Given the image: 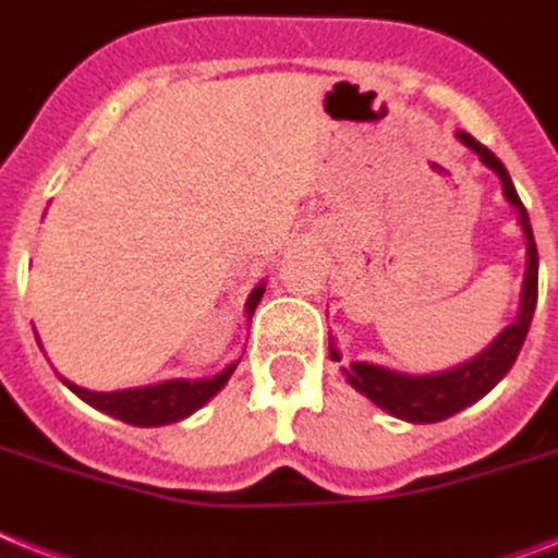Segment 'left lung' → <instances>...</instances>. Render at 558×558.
I'll list each match as a JSON object with an SVG mask.
<instances>
[{
    "label": "left lung",
    "mask_w": 558,
    "mask_h": 558,
    "mask_svg": "<svg viewBox=\"0 0 558 558\" xmlns=\"http://www.w3.org/2000/svg\"><path fill=\"white\" fill-rule=\"evenodd\" d=\"M459 140L468 148L478 154V160L499 174L501 189H505L507 203L519 211V226H522L524 240H527V269H524L522 283V303H519V318L507 326L505 332L496 341L475 355L473 361L452 366L447 373L433 375H404L387 366L366 364V361H352L350 369H343L347 381L366 396L373 404L387 410L389 415H396L401 421H412V424H433V421H444L461 412L464 407L475 404L478 398H484L496 384L510 373L515 355L522 350L524 338H527L530 320L536 312L538 298V252L536 240H533V229H530L527 208L522 206L519 194L513 189V180L501 166V160L487 146H482L478 140L470 137L468 131H459ZM329 357L341 361V352L335 350V343H329Z\"/></svg>",
    "instance_id": "obj_1"
}]
</instances>
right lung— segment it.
I'll list each match as a JSON object with an SVG mask.
<instances>
[{"label":"right lung","mask_w":558,"mask_h":558,"mask_svg":"<svg viewBox=\"0 0 558 558\" xmlns=\"http://www.w3.org/2000/svg\"><path fill=\"white\" fill-rule=\"evenodd\" d=\"M266 287L255 289L248 294L246 301V315L252 318L257 310V303L264 298ZM234 366H226L223 373L215 375V378H201V381H185V378H177V381H162L154 384V387H137V389H117V392H90V389L76 387V384L65 381L74 396H80L85 404H90L94 410L106 412V415H114V418L125 421V424H134V427H160V424H174V421L192 415L194 410H201L208 398L217 396L220 389L226 387V381L232 378Z\"/></svg>","instance_id":"obj_1"}]
</instances>
